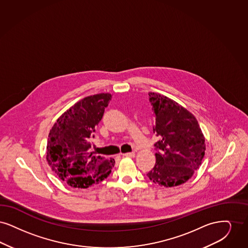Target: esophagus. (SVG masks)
Listing matches in <instances>:
<instances>
[{"label":"esophagus","mask_w":248,"mask_h":248,"mask_svg":"<svg viewBox=\"0 0 248 248\" xmlns=\"http://www.w3.org/2000/svg\"><path fill=\"white\" fill-rule=\"evenodd\" d=\"M122 155H124V156H128V157H134V156H135V153H133V152H129V153L122 154Z\"/></svg>","instance_id":"esophagus-1"}]
</instances>
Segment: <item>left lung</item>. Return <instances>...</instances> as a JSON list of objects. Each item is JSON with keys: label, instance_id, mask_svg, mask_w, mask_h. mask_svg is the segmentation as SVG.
<instances>
[{"label": "left lung", "instance_id": "obj_1", "mask_svg": "<svg viewBox=\"0 0 248 248\" xmlns=\"http://www.w3.org/2000/svg\"><path fill=\"white\" fill-rule=\"evenodd\" d=\"M153 130L159 136L155 146V165L147 173L154 183L174 187L186 183L199 169L205 155V136L194 115L172 99L149 93Z\"/></svg>", "mask_w": 248, "mask_h": 248}]
</instances>
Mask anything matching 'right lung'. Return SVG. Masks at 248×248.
I'll use <instances>...</instances> for the list:
<instances>
[{
  "instance_id": "1",
  "label": "right lung",
  "mask_w": 248,
  "mask_h": 248,
  "mask_svg": "<svg viewBox=\"0 0 248 248\" xmlns=\"http://www.w3.org/2000/svg\"><path fill=\"white\" fill-rule=\"evenodd\" d=\"M112 98L111 93L85 97L68 108L50 129L46 159L59 179L73 188L86 189L111 173L114 158L90 152L95 127Z\"/></svg>"
}]
</instances>
